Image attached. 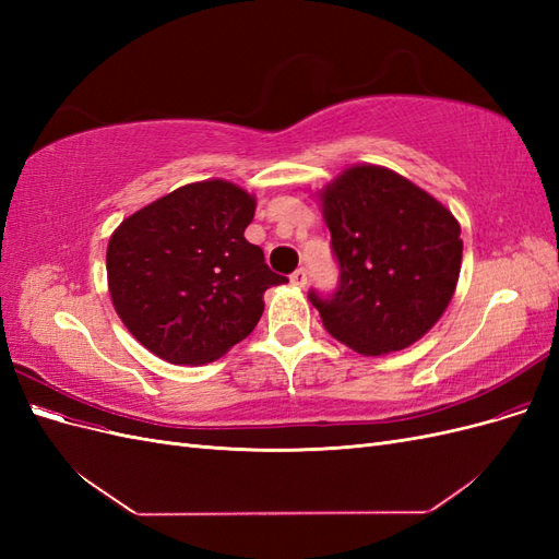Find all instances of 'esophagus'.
<instances>
[{"instance_id":"1","label":"esophagus","mask_w":559,"mask_h":559,"mask_svg":"<svg viewBox=\"0 0 559 559\" xmlns=\"http://www.w3.org/2000/svg\"><path fill=\"white\" fill-rule=\"evenodd\" d=\"M292 284L294 286H306L308 284V270L306 267H298L296 273L292 275Z\"/></svg>"}]
</instances>
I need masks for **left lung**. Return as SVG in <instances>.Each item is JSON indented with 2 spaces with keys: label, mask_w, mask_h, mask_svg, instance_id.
Returning a JSON list of instances; mask_svg holds the SVG:
<instances>
[{
  "label": "left lung",
  "mask_w": 559,
  "mask_h": 559,
  "mask_svg": "<svg viewBox=\"0 0 559 559\" xmlns=\"http://www.w3.org/2000/svg\"><path fill=\"white\" fill-rule=\"evenodd\" d=\"M341 284L310 294L326 331L380 357L411 347L450 306L462 267L460 222L411 179L359 163L317 191Z\"/></svg>",
  "instance_id": "left-lung-1"
}]
</instances>
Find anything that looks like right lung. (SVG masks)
I'll return each instance as SVG.
<instances>
[{
    "instance_id": "add662e5",
    "label": "right lung",
    "mask_w": 559,
    "mask_h": 559,
    "mask_svg": "<svg viewBox=\"0 0 559 559\" xmlns=\"http://www.w3.org/2000/svg\"><path fill=\"white\" fill-rule=\"evenodd\" d=\"M257 198L226 179L186 183L123 218L107 247L111 302L156 357L200 366L253 331L284 284L245 240Z\"/></svg>"
}]
</instances>
